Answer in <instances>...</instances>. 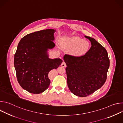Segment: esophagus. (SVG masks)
<instances>
[{"mask_svg": "<svg viewBox=\"0 0 123 123\" xmlns=\"http://www.w3.org/2000/svg\"><path fill=\"white\" fill-rule=\"evenodd\" d=\"M61 66L62 67H66V64L65 62L64 61H63V62L62 63Z\"/></svg>", "mask_w": 123, "mask_h": 123, "instance_id": "34e87169", "label": "esophagus"}]
</instances>
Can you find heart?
I'll return each mask as SVG.
<instances>
[{
  "mask_svg": "<svg viewBox=\"0 0 123 123\" xmlns=\"http://www.w3.org/2000/svg\"><path fill=\"white\" fill-rule=\"evenodd\" d=\"M62 46L64 48L73 49V54L76 56L84 55L90 48L89 43L77 37H71L62 41Z\"/></svg>",
  "mask_w": 123,
  "mask_h": 123,
  "instance_id": "1",
  "label": "heart"
}]
</instances>
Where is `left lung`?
<instances>
[{
	"instance_id": "left-lung-1",
	"label": "left lung",
	"mask_w": 123,
	"mask_h": 123,
	"mask_svg": "<svg viewBox=\"0 0 123 123\" xmlns=\"http://www.w3.org/2000/svg\"><path fill=\"white\" fill-rule=\"evenodd\" d=\"M89 39L92 46L83 56L65 55L63 59L67 67L66 71L68 88L74 94L86 97L99 89L106 82L110 67L108 52L95 39Z\"/></svg>"
}]
</instances>
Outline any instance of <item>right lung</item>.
Returning a JSON list of instances; mask_svg holds the SVG:
<instances>
[{
  "instance_id": "obj_1",
  "label": "right lung",
  "mask_w": 123,
  "mask_h": 123,
  "mask_svg": "<svg viewBox=\"0 0 123 123\" xmlns=\"http://www.w3.org/2000/svg\"><path fill=\"white\" fill-rule=\"evenodd\" d=\"M56 30L46 29L26 35L19 42L14 56L16 77L22 88L33 94L45 91L50 81L48 74L58 68L62 62L60 58L50 59L49 49L55 46Z\"/></svg>"
}]
</instances>
